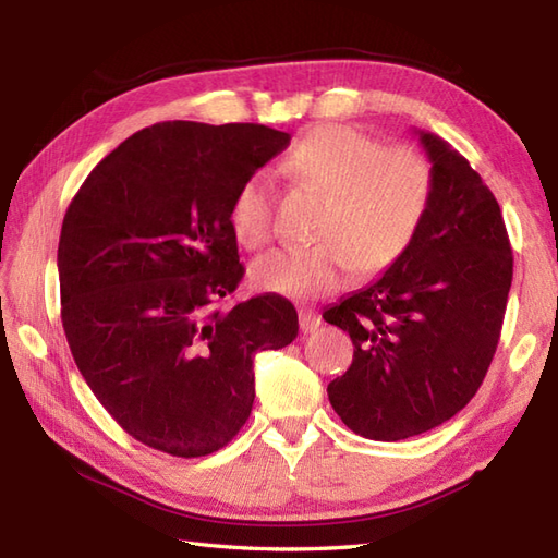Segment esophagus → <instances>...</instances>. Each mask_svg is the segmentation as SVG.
<instances>
[{
  "label": "esophagus",
  "mask_w": 558,
  "mask_h": 558,
  "mask_svg": "<svg viewBox=\"0 0 558 558\" xmlns=\"http://www.w3.org/2000/svg\"><path fill=\"white\" fill-rule=\"evenodd\" d=\"M322 326V316L312 310H300V328L302 333H314V330Z\"/></svg>",
  "instance_id": "obj_1"
}]
</instances>
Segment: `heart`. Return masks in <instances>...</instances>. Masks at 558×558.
Listing matches in <instances>:
<instances>
[{"mask_svg": "<svg viewBox=\"0 0 558 558\" xmlns=\"http://www.w3.org/2000/svg\"><path fill=\"white\" fill-rule=\"evenodd\" d=\"M286 170L298 182L326 192L316 225L318 242L280 246L252 268L254 286L292 300H318L345 286L352 268L381 272L408 252L429 213L434 168L410 146H386L345 124H318L306 132ZM236 242L260 248L272 236V180L258 170L230 201Z\"/></svg>", "mask_w": 558, "mask_h": 558, "instance_id": "b5f03b06", "label": "heart"}]
</instances>
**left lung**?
<instances>
[{
  "label": "left lung",
  "instance_id": "8db88e82",
  "mask_svg": "<svg viewBox=\"0 0 558 558\" xmlns=\"http://www.w3.org/2000/svg\"><path fill=\"white\" fill-rule=\"evenodd\" d=\"M414 134L434 168L417 236L381 278L324 312L354 345L328 400L348 429L374 441L424 434L468 405L499 345L513 280L489 186L444 138Z\"/></svg>",
  "mask_w": 558,
  "mask_h": 558
}]
</instances>
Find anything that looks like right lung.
Masks as SVG:
<instances>
[{"mask_svg":"<svg viewBox=\"0 0 558 558\" xmlns=\"http://www.w3.org/2000/svg\"><path fill=\"white\" fill-rule=\"evenodd\" d=\"M290 134L160 122L102 158L62 222V326L81 376L122 429L162 453L222 448L254 405V354L298 338L280 294L218 302L244 266L230 201Z\"/></svg>","mask_w":558,"mask_h":558,"instance_id":"1","label":"right lung"}]
</instances>
